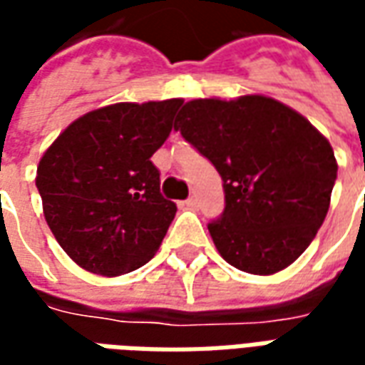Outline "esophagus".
I'll return each instance as SVG.
<instances>
[{
    "instance_id": "obj_1",
    "label": "esophagus",
    "mask_w": 365,
    "mask_h": 365,
    "mask_svg": "<svg viewBox=\"0 0 365 365\" xmlns=\"http://www.w3.org/2000/svg\"><path fill=\"white\" fill-rule=\"evenodd\" d=\"M197 197H190V199H185V207H187V209H191V211H193V209H197Z\"/></svg>"
}]
</instances>
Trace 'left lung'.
<instances>
[{"mask_svg": "<svg viewBox=\"0 0 365 365\" xmlns=\"http://www.w3.org/2000/svg\"><path fill=\"white\" fill-rule=\"evenodd\" d=\"M174 128L222 178L225 211L207 227L222 258L254 275L297 260L329 213L338 172L329 140L266 96L193 99Z\"/></svg>", "mask_w": 365, "mask_h": 365, "instance_id": "1", "label": "left lung"}]
</instances>
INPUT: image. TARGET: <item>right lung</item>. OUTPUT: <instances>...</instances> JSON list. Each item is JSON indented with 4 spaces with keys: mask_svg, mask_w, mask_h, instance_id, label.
I'll list each match as a JSON object with an SVG mask.
<instances>
[{
    "mask_svg": "<svg viewBox=\"0 0 365 365\" xmlns=\"http://www.w3.org/2000/svg\"><path fill=\"white\" fill-rule=\"evenodd\" d=\"M183 99L115 103L86 113L36 168L44 219L62 250L91 274L123 275L156 254L174 221L152 154Z\"/></svg>",
    "mask_w": 365,
    "mask_h": 365,
    "instance_id": "add662e5",
    "label": "right lung"
}]
</instances>
